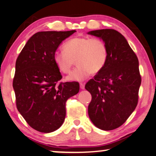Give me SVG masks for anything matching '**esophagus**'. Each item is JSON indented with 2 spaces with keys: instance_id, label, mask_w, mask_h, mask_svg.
I'll list each match as a JSON object with an SVG mask.
<instances>
[{
  "instance_id": "esophagus-1",
  "label": "esophagus",
  "mask_w": 156,
  "mask_h": 156,
  "mask_svg": "<svg viewBox=\"0 0 156 156\" xmlns=\"http://www.w3.org/2000/svg\"><path fill=\"white\" fill-rule=\"evenodd\" d=\"M80 89L84 90L85 89V84H84V83H80Z\"/></svg>"
}]
</instances>
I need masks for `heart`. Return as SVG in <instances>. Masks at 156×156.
I'll use <instances>...</instances> for the list:
<instances>
[{"label": "heart", "instance_id": "obj_1", "mask_svg": "<svg viewBox=\"0 0 156 156\" xmlns=\"http://www.w3.org/2000/svg\"><path fill=\"white\" fill-rule=\"evenodd\" d=\"M63 50L55 52L53 56L58 69L67 73L73 67L74 61L78 65L66 76L69 81H83L91 73H99L108 61V46L99 38L75 37L64 43Z\"/></svg>", "mask_w": 156, "mask_h": 156}]
</instances>
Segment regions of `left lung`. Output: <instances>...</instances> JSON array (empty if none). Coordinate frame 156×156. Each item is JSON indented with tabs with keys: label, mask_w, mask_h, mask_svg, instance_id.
<instances>
[{
	"label": "left lung",
	"mask_w": 156,
	"mask_h": 156,
	"mask_svg": "<svg viewBox=\"0 0 156 156\" xmlns=\"http://www.w3.org/2000/svg\"><path fill=\"white\" fill-rule=\"evenodd\" d=\"M88 34L103 39L108 49L105 67L85 86L92 95L88 114L97 127L112 130L121 126L137 105L141 83L139 60L125 37L115 30Z\"/></svg>",
	"instance_id": "obj_1"
}]
</instances>
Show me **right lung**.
<instances>
[{
  "label": "right lung",
  "instance_id": "obj_1",
  "mask_svg": "<svg viewBox=\"0 0 156 156\" xmlns=\"http://www.w3.org/2000/svg\"><path fill=\"white\" fill-rule=\"evenodd\" d=\"M75 32H38L16 61L12 83L16 106L29 126L38 132L49 133L62 126L67 99L80 90L78 82H59L62 76L53 59L59 44Z\"/></svg>",
  "mask_w": 156,
  "mask_h": 156
}]
</instances>
